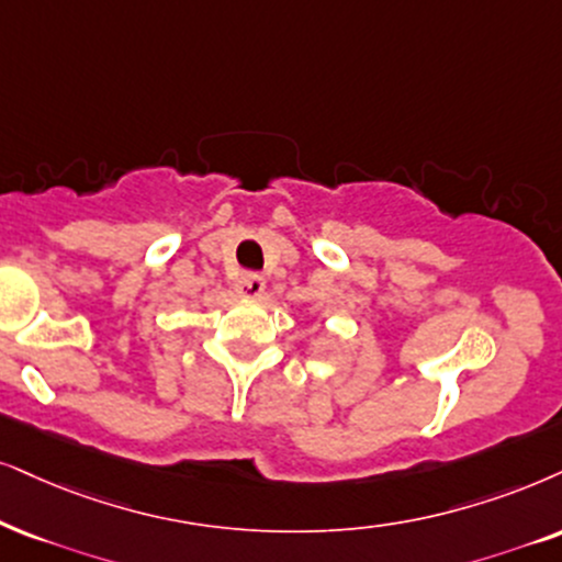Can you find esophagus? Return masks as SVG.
Returning <instances> with one entry per match:
<instances>
[{
	"mask_svg": "<svg viewBox=\"0 0 562 562\" xmlns=\"http://www.w3.org/2000/svg\"><path fill=\"white\" fill-rule=\"evenodd\" d=\"M236 293L240 297H259L265 293V280L259 274H240L236 280Z\"/></svg>",
	"mask_w": 562,
	"mask_h": 562,
	"instance_id": "esophagus-1",
	"label": "esophagus"
}]
</instances>
